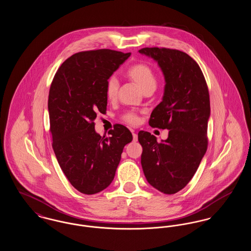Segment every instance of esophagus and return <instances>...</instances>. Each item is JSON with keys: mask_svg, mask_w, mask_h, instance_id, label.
I'll return each instance as SVG.
<instances>
[{"mask_svg": "<svg viewBox=\"0 0 251 251\" xmlns=\"http://www.w3.org/2000/svg\"><path fill=\"white\" fill-rule=\"evenodd\" d=\"M137 139H138L137 134H136L135 132H132V141H133V142H136V141H137Z\"/></svg>", "mask_w": 251, "mask_h": 251, "instance_id": "1", "label": "esophagus"}]
</instances>
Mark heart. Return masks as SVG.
I'll list each match as a JSON object with an SVG mask.
<instances>
[{
	"label": "heart",
	"instance_id": "b5f03b06",
	"mask_svg": "<svg viewBox=\"0 0 251 251\" xmlns=\"http://www.w3.org/2000/svg\"><path fill=\"white\" fill-rule=\"evenodd\" d=\"M126 76L131 80L133 84H136L141 91L145 93L153 92L157 86V78L153 70L147 64L138 63L126 72ZM119 92V82L116 78H109L105 85V95L109 100L113 101L117 99ZM124 120L131 125L138 123L139 118L132 112H129L124 115Z\"/></svg>",
	"mask_w": 251,
	"mask_h": 251
}]
</instances>
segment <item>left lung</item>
<instances>
[{"mask_svg":"<svg viewBox=\"0 0 251 251\" xmlns=\"http://www.w3.org/2000/svg\"><path fill=\"white\" fill-rule=\"evenodd\" d=\"M138 51L155 60L166 81L163 100L149 124L169 130L167 139L160 143L149 131L138 132L141 165L148 182L171 195L191 180L207 151L209 90L200 66L187 53L156 47Z\"/></svg>","mask_w":251,"mask_h":251,"instance_id":"1","label":"left lung"}]
</instances>
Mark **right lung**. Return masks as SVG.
<instances>
[{"label": "right lung", "mask_w": 251, "mask_h": 251, "mask_svg": "<svg viewBox=\"0 0 251 251\" xmlns=\"http://www.w3.org/2000/svg\"><path fill=\"white\" fill-rule=\"evenodd\" d=\"M131 55L108 49L81 51L66 60L55 73L49 92L50 131L60 167L78 191L93 195L113 181L128 128L116 124L110 137L95 131L97 114L107 106L108 79Z\"/></svg>", "instance_id": "obj_1"}]
</instances>
